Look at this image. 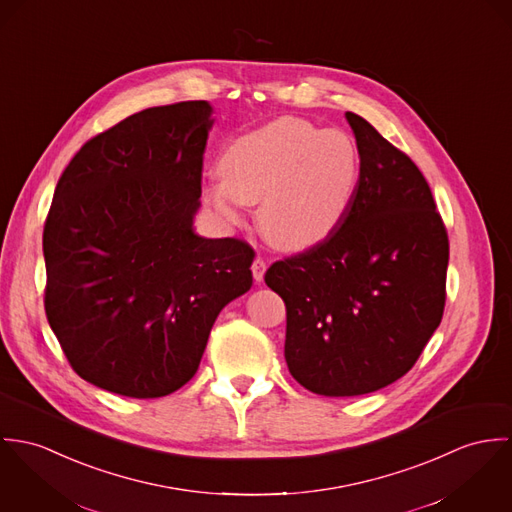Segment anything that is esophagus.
I'll use <instances>...</instances> for the list:
<instances>
[{
	"mask_svg": "<svg viewBox=\"0 0 512 512\" xmlns=\"http://www.w3.org/2000/svg\"><path fill=\"white\" fill-rule=\"evenodd\" d=\"M251 271H253V279L257 283H263V277H265V271H267V263L261 257H257L253 261V265H251Z\"/></svg>",
	"mask_w": 512,
	"mask_h": 512,
	"instance_id": "esophagus-1",
	"label": "esophagus"
}]
</instances>
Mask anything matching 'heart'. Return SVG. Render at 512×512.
I'll return each instance as SVG.
<instances>
[{
  "mask_svg": "<svg viewBox=\"0 0 512 512\" xmlns=\"http://www.w3.org/2000/svg\"><path fill=\"white\" fill-rule=\"evenodd\" d=\"M218 174L204 202L224 222L239 224L241 204H259L257 226L271 243L308 249L347 220L361 184V151L343 129L281 117L231 139Z\"/></svg>",
  "mask_w": 512,
  "mask_h": 512,
  "instance_id": "b5f03b06",
  "label": "heart"
}]
</instances>
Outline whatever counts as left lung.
I'll return each mask as SVG.
<instances>
[{"label": "left lung", "instance_id": "8db88e82", "mask_svg": "<svg viewBox=\"0 0 512 512\" xmlns=\"http://www.w3.org/2000/svg\"><path fill=\"white\" fill-rule=\"evenodd\" d=\"M361 184L330 239L269 267L286 304L290 375L324 397H357L406 375L442 322L448 233L418 167L361 115L345 114Z\"/></svg>", "mask_w": 512, "mask_h": 512}]
</instances>
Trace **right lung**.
I'll list each match as a JSON object with an SVG mask.
<instances>
[{
    "instance_id": "obj_1",
    "label": "right lung",
    "mask_w": 512,
    "mask_h": 512,
    "mask_svg": "<svg viewBox=\"0 0 512 512\" xmlns=\"http://www.w3.org/2000/svg\"><path fill=\"white\" fill-rule=\"evenodd\" d=\"M212 112L198 100L129 115L58 178L47 318L72 369L121 397L186 385L218 314L253 284L249 243L194 233Z\"/></svg>"
}]
</instances>
